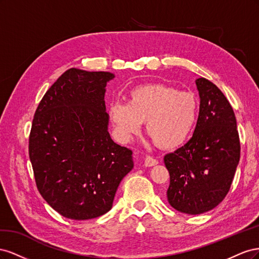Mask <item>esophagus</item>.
<instances>
[{
  "instance_id": "esophagus-1",
  "label": "esophagus",
  "mask_w": 259,
  "mask_h": 259,
  "mask_svg": "<svg viewBox=\"0 0 259 259\" xmlns=\"http://www.w3.org/2000/svg\"><path fill=\"white\" fill-rule=\"evenodd\" d=\"M145 166H148V167H150V166H154V165H156V164H158L159 162H158V160L156 159H154V158H152V156H150V155H147L146 158H145Z\"/></svg>"
}]
</instances>
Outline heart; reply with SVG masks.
<instances>
[{"label": "heart", "mask_w": 259, "mask_h": 259, "mask_svg": "<svg viewBox=\"0 0 259 259\" xmlns=\"http://www.w3.org/2000/svg\"><path fill=\"white\" fill-rule=\"evenodd\" d=\"M116 136L127 142L146 121V133L162 149H175L190 137L199 115V100L190 92L164 83L138 85L127 101H114L108 108Z\"/></svg>", "instance_id": "1"}]
</instances>
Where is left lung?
Listing matches in <instances>:
<instances>
[{"label": "left lung", "instance_id": "obj_1", "mask_svg": "<svg viewBox=\"0 0 259 259\" xmlns=\"http://www.w3.org/2000/svg\"><path fill=\"white\" fill-rule=\"evenodd\" d=\"M200 111L192 137L164 156L169 173L167 200L182 213L213 209L228 193L240 160V138L233 109L217 86L199 77Z\"/></svg>", "mask_w": 259, "mask_h": 259}]
</instances>
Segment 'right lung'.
Returning <instances> with one entry per match:
<instances>
[{
	"mask_svg": "<svg viewBox=\"0 0 259 259\" xmlns=\"http://www.w3.org/2000/svg\"><path fill=\"white\" fill-rule=\"evenodd\" d=\"M110 72L71 68L38 104L29 136V158L43 199L60 215L86 221L112 207L121 180L134 167L133 152L108 132Z\"/></svg>",
	"mask_w": 259,
	"mask_h": 259,
	"instance_id": "1",
	"label": "right lung"
}]
</instances>
